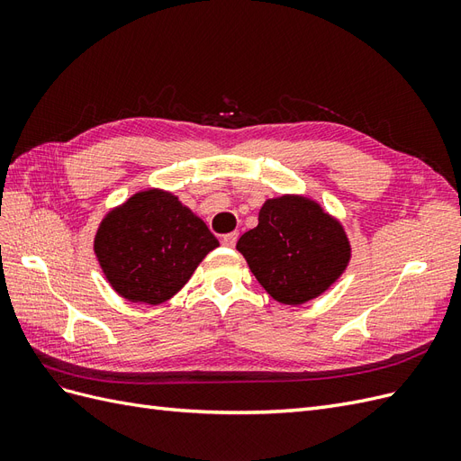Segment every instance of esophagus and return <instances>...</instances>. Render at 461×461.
Segmentation results:
<instances>
[{
	"label": "esophagus",
	"instance_id": "34e87169",
	"mask_svg": "<svg viewBox=\"0 0 461 461\" xmlns=\"http://www.w3.org/2000/svg\"><path fill=\"white\" fill-rule=\"evenodd\" d=\"M236 240H239V232H230V234H225V236H222V246H227V248H234Z\"/></svg>",
	"mask_w": 461,
	"mask_h": 461
}]
</instances>
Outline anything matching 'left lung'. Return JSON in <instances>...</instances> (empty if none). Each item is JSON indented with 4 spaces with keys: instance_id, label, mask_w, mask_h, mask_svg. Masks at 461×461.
I'll return each mask as SVG.
<instances>
[{
    "instance_id": "obj_1",
    "label": "left lung",
    "mask_w": 461,
    "mask_h": 461,
    "mask_svg": "<svg viewBox=\"0 0 461 461\" xmlns=\"http://www.w3.org/2000/svg\"><path fill=\"white\" fill-rule=\"evenodd\" d=\"M236 249L267 294L285 305L325 294L352 259L340 219L303 194L265 200L258 227L240 236Z\"/></svg>"
}]
</instances>
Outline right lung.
Masks as SVG:
<instances>
[{
  "label": "right lung",
  "instance_id": "right-lung-1",
  "mask_svg": "<svg viewBox=\"0 0 461 461\" xmlns=\"http://www.w3.org/2000/svg\"><path fill=\"white\" fill-rule=\"evenodd\" d=\"M217 246L205 222L165 188L138 190L111 207L94 236L109 286L124 300L148 305L171 300Z\"/></svg>",
  "mask_w": 461,
  "mask_h": 461
}]
</instances>
